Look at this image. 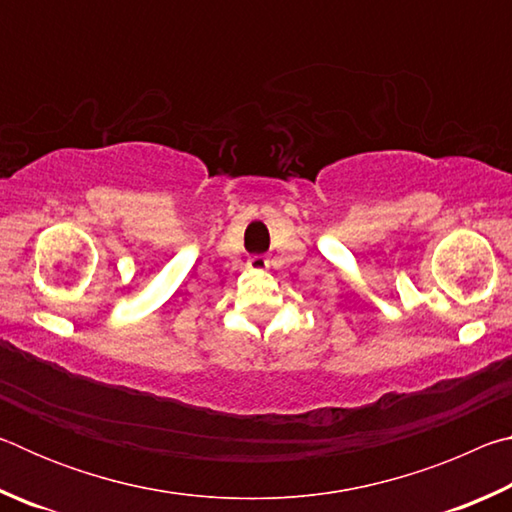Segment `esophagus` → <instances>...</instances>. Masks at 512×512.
Instances as JSON below:
<instances>
[{
    "label": "esophagus",
    "mask_w": 512,
    "mask_h": 512,
    "mask_svg": "<svg viewBox=\"0 0 512 512\" xmlns=\"http://www.w3.org/2000/svg\"><path fill=\"white\" fill-rule=\"evenodd\" d=\"M248 266L250 268H266L268 266V259L264 255H253L248 259Z\"/></svg>",
    "instance_id": "34e87169"
}]
</instances>
